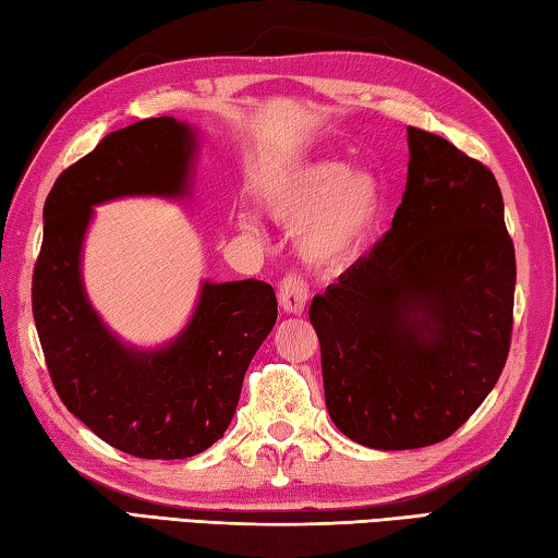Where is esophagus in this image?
Masks as SVG:
<instances>
[{"mask_svg":"<svg viewBox=\"0 0 558 558\" xmlns=\"http://www.w3.org/2000/svg\"><path fill=\"white\" fill-rule=\"evenodd\" d=\"M277 296H279L281 308L287 313H303L308 301V281L303 279V275H299V271L291 269L279 281Z\"/></svg>","mask_w":558,"mask_h":558,"instance_id":"34e87169","label":"esophagus"}]
</instances>
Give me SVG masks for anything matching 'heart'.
<instances>
[{"instance_id": "b5f03b06", "label": "heart", "mask_w": 558, "mask_h": 558, "mask_svg": "<svg viewBox=\"0 0 558 558\" xmlns=\"http://www.w3.org/2000/svg\"><path fill=\"white\" fill-rule=\"evenodd\" d=\"M279 223L301 228V252L318 265L354 257L384 220V189L372 174H352L350 165L323 160L303 167L269 198Z\"/></svg>"}]
</instances>
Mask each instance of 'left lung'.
<instances>
[{
  "label": "left lung",
  "mask_w": 558,
  "mask_h": 558,
  "mask_svg": "<svg viewBox=\"0 0 558 558\" xmlns=\"http://www.w3.org/2000/svg\"><path fill=\"white\" fill-rule=\"evenodd\" d=\"M408 150L391 230L308 308L332 423L372 449L454 435L512 340L518 267L496 177L413 125Z\"/></svg>",
  "instance_id": "obj_1"
}]
</instances>
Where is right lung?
Masks as SVG:
<instances>
[{
    "instance_id": "1",
    "label": "right lung",
    "mask_w": 558,
    "mask_h": 558,
    "mask_svg": "<svg viewBox=\"0 0 558 558\" xmlns=\"http://www.w3.org/2000/svg\"><path fill=\"white\" fill-rule=\"evenodd\" d=\"M194 133L172 116L125 125L62 170L44 206L31 306L60 401L104 442L141 459H186L223 437L252 356L277 323L265 281L204 283L189 328L160 352H133L84 299L80 247L92 206L184 192Z\"/></svg>"
}]
</instances>
